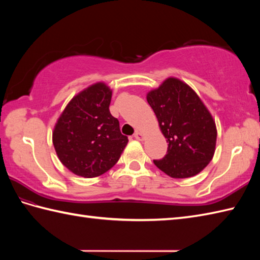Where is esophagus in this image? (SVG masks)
<instances>
[{"label": "esophagus", "mask_w": 260, "mask_h": 260, "mask_svg": "<svg viewBox=\"0 0 260 260\" xmlns=\"http://www.w3.org/2000/svg\"><path fill=\"white\" fill-rule=\"evenodd\" d=\"M134 137H135V139H136V140H139V141H143V140H144V139H145V136H144V134H143V133H142V132H140V131H137V132H136V133L134 134Z\"/></svg>", "instance_id": "1"}]
</instances>
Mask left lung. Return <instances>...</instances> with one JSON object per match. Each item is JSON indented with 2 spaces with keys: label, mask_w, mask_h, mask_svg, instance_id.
Instances as JSON below:
<instances>
[{
  "label": "left lung",
  "mask_w": 260,
  "mask_h": 260,
  "mask_svg": "<svg viewBox=\"0 0 260 260\" xmlns=\"http://www.w3.org/2000/svg\"><path fill=\"white\" fill-rule=\"evenodd\" d=\"M159 128L167 139L168 152L154 164L173 179L194 176L213 157L217 127L212 115L192 88L170 77L146 95Z\"/></svg>",
  "instance_id": "8db88e82"
}]
</instances>
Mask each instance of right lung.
Listing matches in <instances>:
<instances>
[{
  "instance_id": "add662e5",
  "label": "right lung",
  "mask_w": 260,
  "mask_h": 260,
  "mask_svg": "<svg viewBox=\"0 0 260 260\" xmlns=\"http://www.w3.org/2000/svg\"><path fill=\"white\" fill-rule=\"evenodd\" d=\"M112 90L96 82L68 103L52 132L57 155L66 168L82 178H96L117 163L128 139L109 112Z\"/></svg>"
}]
</instances>
